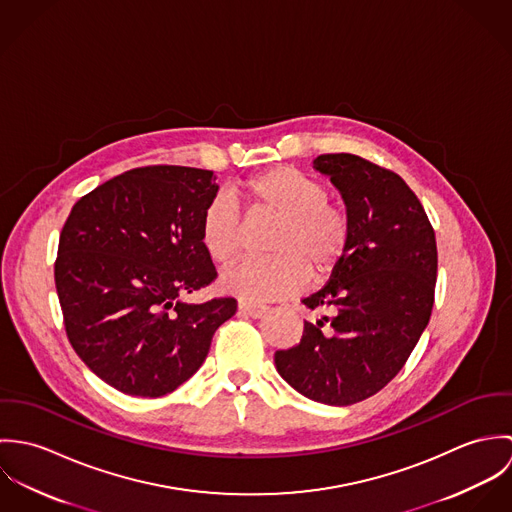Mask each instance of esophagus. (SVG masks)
<instances>
[{"instance_id": "1", "label": "esophagus", "mask_w": 512, "mask_h": 512, "mask_svg": "<svg viewBox=\"0 0 512 512\" xmlns=\"http://www.w3.org/2000/svg\"><path fill=\"white\" fill-rule=\"evenodd\" d=\"M238 311L248 315V317H254V319H260L268 313V307L266 305H258V303H252V301H244L240 299L238 301Z\"/></svg>"}]
</instances>
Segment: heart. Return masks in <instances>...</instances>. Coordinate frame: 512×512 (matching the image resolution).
Segmentation results:
<instances>
[{
	"mask_svg": "<svg viewBox=\"0 0 512 512\" xmlns=\"http://www.w3.org/2000/svg\"><path fill=\"white\" fill-rule=\"evenodd\" d=\"M234 197L250 217L276 219L270 258L246 260L220 278V288L248 301H270L303 290L309 276L329 278L351 242L345 209L327 201L325 187L303 171L280 165L242 183ZM201 244L217 264H230L242 252L244 226L230 195L215 197L203 211Z\"/></svg>",
	"mask_w": 512,
	"mask_h": 512,
	"instance_id": "b5f03b06",
	"label": "heart"
}]
</instances>
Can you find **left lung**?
Wrapping results in <instances>:
<instances>
[{"mask_svg":"<svg viewBox=\"0 0 512 512\" xmlns=\"http://www.w3.org/2000/svg\"><path fill=\"white\" fill-rule=\"evenodd\" d=\"M351 220L341 266L303 299L323 313L303 321L301 341L276 351L280 376L309 400L351 406L382 390L428 327L438 246L428 215L404 179L353 153L313 159Z\"/></svg>","mask_w":512,"mask_h":512,"instance_id":"left-lung-1","label":"left lung"}]
</instances>
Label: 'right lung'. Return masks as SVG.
<instances>
[{
  "label": "right lung",
  "mask_w": 512,
  "mask_h": 512,
  "mask_svg": "<svg viewBox=\"0 0 512 512\" xmlns=\"http://www.w3.org/2000/svg\"><path fill=\"white\" fill-rule=\"evenodd\" d=\"M215 173L153 165L84 195L59 240L55 284L69 341L116 390L157 398L205 363L234 297L189 303L217 278L201 244Z\"/></svg>",
  "instance_id": "right-lung-1"
}]
</instances>
